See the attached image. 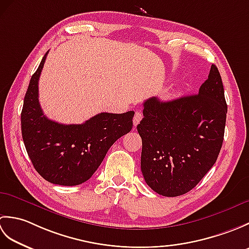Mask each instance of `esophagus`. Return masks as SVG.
I'll use <instances>...</instances> for the list:
<instances>
[{
    "instance_id": "esophagus-1",
    "label": "esophagus",
    "mask_w": 249,
    "mask_h": 249,
    "mask_svg": "<svg viewBox=\"0 0 249 249\" xmlns=\"http://www.w3.org/2000/svg\"><path fill=\"white\" fill-rule=\"evenodd\" d=\"M142 118H143V115H142L140 111H136L135 116H134V125L135 126L138 125L140 123V121L142 120Z\"/></svg>"
}]
</instances>
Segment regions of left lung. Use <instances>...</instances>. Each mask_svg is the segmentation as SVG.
I'll return each instance as SVG.
<instances>
[{
  "mask_svg": "<svg viewBox=\"0 0 249 249\" xmlns=\"http://www.w3.org/2000/svg\"><path fill=\"white\" fill-rule=\"evenodd\" d=\"M226 116L224 86L215 65L198 94L170 102L145 100L137 130L142 139L141 171L146 184L165 197L192 190L217 160Z\"/></svg>",
  "mask_w": 249,
  "mask_h": 249,
  "instance_id": "8db88e82",
  "label": "left lung"
}]
</instances>
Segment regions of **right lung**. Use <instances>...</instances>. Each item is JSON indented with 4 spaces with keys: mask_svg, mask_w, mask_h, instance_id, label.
Returning a JSON list of instances; mask_svg holds the SVG:
<instances>
[{
    "mask_svg": "<svg viewBox=\"0 0 249 249\" xmlns=\"http://www.w3.org/2000/svg\"><path fill=\"white\" fill-rule=\"evenodd\" d=\"M32 76L21 112V133L35 170L46 181L75 186L91 178L110 146L133 128L135 112H102L83 124H61L44 114L38 80L47 54Z\"/></svg>",
    "mask_w": 249,
    "mask_h": 249,
    "instance_id": "1",
    "label": "right lung"
}]
</instances>
